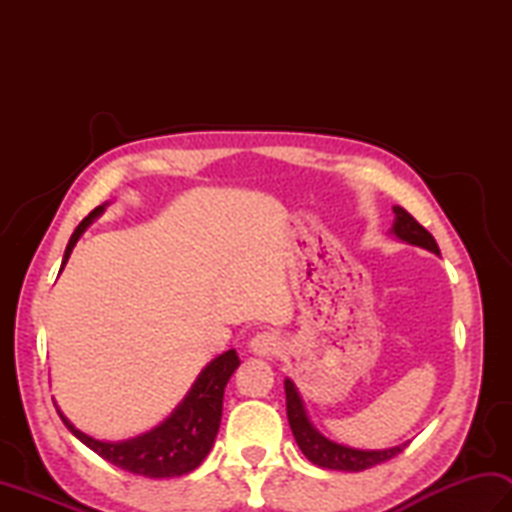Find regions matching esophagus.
<instances>
[{
  "mask_svg": "<svg viewBox=\"0 0 512 512\" xmlns=\"http://www.w3.org/2000/svg\"><path fill=\"white\" fill-rule=\"evenodd\" d=\"M279 347H281V341H279V336L275 332H259L248 343V350L253 352L255 356H262V358L275 356L279 352Z\"/></svg>",
  "mask_w": 512,
  "mask_h": 512,
  "instance_id": "obj_1",
  "label": "esophagus"
}]
</instances>
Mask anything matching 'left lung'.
<instances>
[{
  "label": "left lung",
  "mask_w": 512,
  "mask_h": 512,
  "mask_svg": "<svg viewBox=\"0 0 512 512\" xmlns=\"http://www.w3.org/2000/svg\"><path fill=\"white\" fill-rule=\"evenodd\" d=\"M394 213H396V220H394V226H391V233H394L398 239H402V242L427 248L431 253L440 255L436 239H433V235L427 231V228L413 220L402 206H394ZM284 387H286V411H288L292 436H295L303 455H306L312 464L321 466V469L350 471V473L365 471V469H372V466L380 462L396 458L398 453L407 449L409 442H402L398 447L383 449V451H363V449L343 447V444L328 440L323 433L314 429V424L308 418L306 405H303L295 383H292L290 378H286Z\"/></svg>",
  "instance_id": "8db88e82"
}]
</instances>
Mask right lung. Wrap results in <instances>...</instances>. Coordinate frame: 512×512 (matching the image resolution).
I'll use <instances>...</instances> for the list:
<instances>
[{"instance_id": "1", "label": "right lung", "mask_w": 512, "mask_h": 512, "mask_svg": "<svg viewBox=\"0 0 512 512\" xmlns=\"http://www.w3.org/2000/svg\"><path fill=\"white\" fill-rule=\"evenodd\" d=\"M103 211L105 204L96 206V209L76 226V231L72 233L68 242V248H65L61 270L68 264L72 248L79 242L85 228H88ZM237 367L239 356L235 350H228L213 358V361L202 369L198 380H195L189 394L184 396L176 411H173L165 422H160L156 429H151L143 433V436L132 440H94L88 433L76 429L59 409L57 411L65 427H68L85 447H90L96 455H101L103 460L118 466V469L145 477L187 475L193 469H198L213 447L222 420L224 387Z\"/></svg>"}]
</instances>
